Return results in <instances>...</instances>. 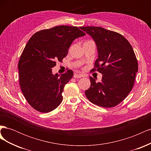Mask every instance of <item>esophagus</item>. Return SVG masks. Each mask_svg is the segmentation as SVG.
<instances>
[{
  "mask_svg": "<svg viewBox=\"0 0 151 151\" xmlns=\"http://www.w3.org/2000/svg\"><path fill=\"white\" fill-rule=\"evenodd\" d=\"M82 77H83V76L81 74H75L74 75V78H81Z\"/></svg>",
  "mask_w": 151,
  "mask_h": 151,
  "instance_id": "34e87169",
  "label": "esophagus"
}]
</instances>
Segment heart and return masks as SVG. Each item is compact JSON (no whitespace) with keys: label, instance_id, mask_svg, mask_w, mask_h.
<instances>
[{"label":"heart","instance_id":"b5f03b06","mask_svg":"<svg viewBox=\"0 0 151 151\" xmlns=\"http://www.w3.org/2000/svg\"><path fill=\"white\" fill-rule=\"evenodd\" d=\"M88 42H89V41H88Z\"/></svg>","mask_w":151,"mask_h":151}]
</instances>
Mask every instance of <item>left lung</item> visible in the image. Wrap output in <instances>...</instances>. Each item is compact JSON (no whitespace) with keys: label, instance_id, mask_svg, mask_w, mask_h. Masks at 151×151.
I'll return each instance as SVG.
<instances>
[{"label":"left lung","instance_id":"1","mask_svg":"<svg viewBox=\"0 0 151 151\" xmlns=\"http://www.w3.org/2000/svg\"><path fill=\"white\" fill-rule=\"evenodd\" d=\"M96 45L98 58L94 68L103 77L100 83L90 77L91 86L85 91L89 101L98 106L111 108L121 103L130 93L138 71L134 50L128 40L115 31L101 27H81Z\"/></svg>","mask_w":151,"mask_h":151}]
</instances>
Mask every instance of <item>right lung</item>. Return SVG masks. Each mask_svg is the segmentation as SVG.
I'll return each mask as SVG.
<instances>
[{"instance_id": "right-lung-1", "label": "right lung", "mask_w": 151, "mask_h": 151, "mask_svg": "<svg viewBox=\"0 0 151 151\" xmlns=\"http://www.w3.org/2000/svg\"><path fill=\"white\" fill-rule=\"evenodd\" d=\"M76 26H58L35 33L27 43L19 63V84L27 101L36 110L48 113L62 101L65 85L74 73L53 74L56 61L62 62L73 41L86 34Z\"/></svg>"}]
</instances>
